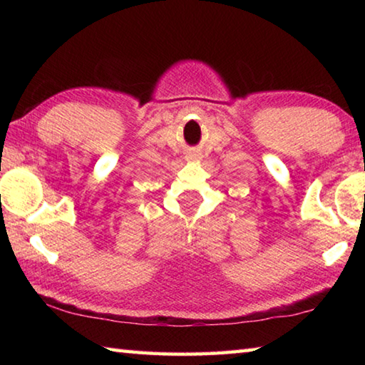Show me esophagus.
Wrapping results in <instances>:
<instances>
[{
	"label": "esophagus",
	"mask_w": 365,
	"mask_h": 365,
	"mask_svg": "<svg viewBox=\"0 0 365 365\" xmlns=\"http://www.w3.org/2000/svg\"><path fill=\"white\" fill-rule=\"evenodd\" d=\"M200 156H197V154H195V153H191V154H188V159H197Z\"/></svg>",
	"instance_id": "esophagus-1"
}]
</instances>
